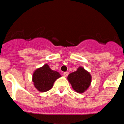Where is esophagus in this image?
Masks as SVG:
<instances>
[{
    "mask_svg": "<svg viewBox=\"0 0 124 124\" xmlns=\"http://www.w3.org/2000/svg\"><path fill=\"white\" fill-rule=\"evenodd\" d=\"M68 74L69 73L68 72H64V73H63V76H64V77H66V76H68Z\"/></svg>",
    "mask_w": 124,
    "mask_h": 124,
    "instance_id": "obj_1",
    "label": "esophagus"
}]
</instances>
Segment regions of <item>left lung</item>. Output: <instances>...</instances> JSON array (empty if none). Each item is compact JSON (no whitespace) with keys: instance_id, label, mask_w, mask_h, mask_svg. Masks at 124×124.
Instances as JSON below:
<instances>
[{"instance_id":"8db88e82","label":"left lung","mask_w":124,"mask_h":124,"mask_svg":"<svg viewBox=\"0 0 124 124\" xmlns=\"http://www.w3.org/2000/svg\"><path fill=\"white\" fill-rule=\"evenodd\" d=\"M67 78L73 89L78 93L86 91L91 85L92 79L90 73L83 67H79L77 71L70 73Z\"/></svg>"}]
</instances>
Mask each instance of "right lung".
<instances>
[{
    "label": "right lung",
    "instance_id": "add662e5",
    "mask_svg": "<svg viewBox=\"0 0 124 124\" xmlns=\"http://www.w3.org/2000/svg\"><path fill=\"white\" fill-rule=\"evenodd\" d=\"M60 77L61 74L58 72L52 70L46 64L34 71L32 81L37 90L46 92L52 88L54 81Z\"/></svg>",
    "mask_w": 124,
    "mask_h": 124
}]
</instances>
